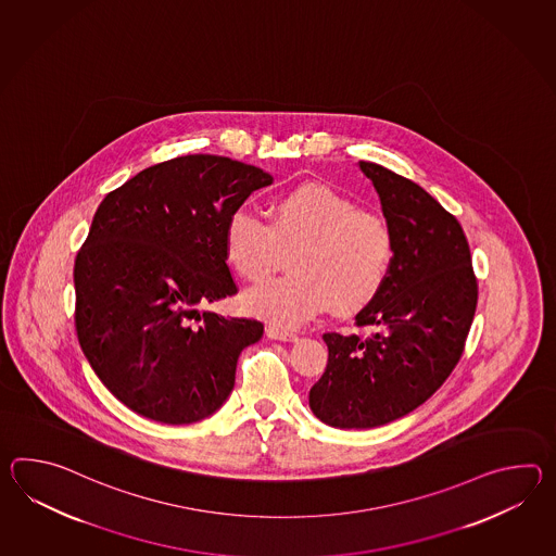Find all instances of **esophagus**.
<instances>
[{
    "label": "esophagus",
    "instance_id": "34e87169",
    "mask_svg": "<svg viewBox=\"0 0 556 556\" xmlns=\"http://www.w3.org/2000/svg\"><path fill=\"white\" fill-rule=\"evenodd\" d=\"M267 337H269V339H277V341H296V339H299L293 331L279 329V327H275V325L267 327Z\"/></svg>",
    "mask_w": 556,
    "mask_h": 556
}]
</instances>
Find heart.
Masks as SVG:
<instances>
[{"mask_svg":"<svg viewBox=\"0 0 556 556\" xmlns=\"http://www.w3.org/2000/svg\"><path fill=\"white\" fill-rule=\"evenodd\" d=\"M225 257L251 283L267 279L283 253L293 275L251 289L245 307L275 327H295L325 308L353 313L379 293L393 263L391 227L345 193L303 184L275 199L269 223L237 207L225 222Z\"/></svg>","mask_w":556,"mask_h":556,"instance_id":"b5f03b06","label":"heart"}]
</instances>
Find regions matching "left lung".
I'll list each match as a JSON object with an SVG mask.
<instances>
[{
  "instance_id": "obj_1",
  "label": "left lung",
  "mask_w": 556,
  "mask_h": 556,
  "mask_svg": "<svg viewBox=\"0 0 556 556\" xmlns=\"http://www.w3.org/2000/svg\"><path fill=\"white\" fill-rule=\"evenodd\" d=\"M358 167L379 193L395 251L383 287L355 317L372 334H323L329 361L308 407L337 429L381 427L422 405L463 355L479 296L457 217L407 177L369 161Z\"/></svg>"
}]
</instances>
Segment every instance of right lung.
Wrapping results in <instances>:
<instances>
[{
    "instance_id": "add662e5",
    "label": "right lung",
    "mask_w": 556,
    "mask_h": 556,
    "mask_svg": "<svg viewBox=\"0 0 556 556\" xmlns=\"http://www.w3.org/2000/svg\"><path fill=\"white\" fill-rule=\"evenodd\" d=\"M271 184L255 165L199 153L148 167L101 201L75 257V331L99 381L137 415L189 425L227 401L263 323L198 305L237 293L225 222Z\"/></svg>"
}]
</instances>
